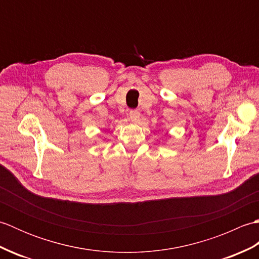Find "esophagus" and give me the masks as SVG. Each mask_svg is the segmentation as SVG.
<instances>
[{
  "instance_id": "esophagus-1",
  "label": "esophagus",
  "mask_w": 259,
  "mask_h": 259,
  "mask_svg": "<svg viewBox=\"0 0 259 259\" xmlns=\"http://www.w3.org/2000/svg\"><path fill=\"white\" fill-rule=\"evenodd\" d=\"M140 118V112L137 111V110H131L129 112V119L131 121H138Z\"/></svg>"
}]
</instances>
